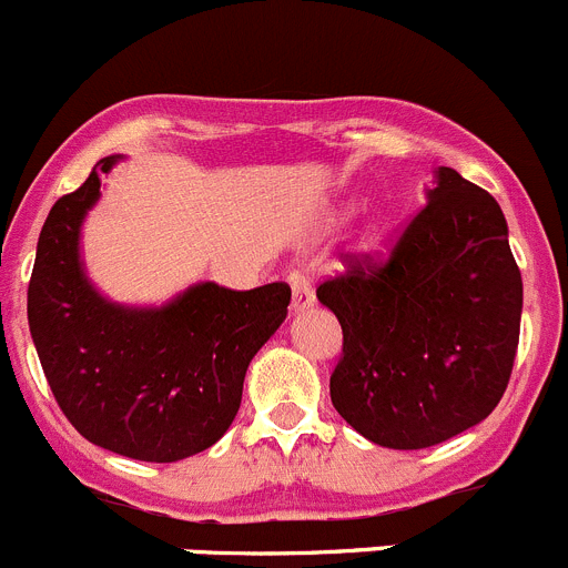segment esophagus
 Masks as SVG:
<instances>
[{
    "mask_svg": "<svg viewBox=\"0 0 568 568\" xmlns=\"http://www.w3.org/2000/svg\"><path fill=\"white\" fill-rule=\"evenodd\" d=\"M288 283H291V311L308 308L311 300H314V291H311V283L305 280V274L294 272L288 277Z\"/></svg>",
    "mask_w": 568,
    "mask_h": 568,
    "instance_id": "obj_1",
    "label": "esophagus"
}]
</instances>
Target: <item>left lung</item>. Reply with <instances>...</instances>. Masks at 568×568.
<instances>
[{
	"instance_id": "left-lung-1",
	"label": "left lung",
	"mask_w": 568,
	"mask_h": 568,
	"mask_svg": "<svg viewBox=\"0 0 568 568\" xmlns=\"http://www.w3.org/2000/svg\"><path fill=\"white\" fill-rule=\"evenodd\" d=\"M342 325L338 415L375 445L415 452L485 420L510 381L521 272L487 190L439 168L386 257L344 254L316 288Z\"/></svg>"
}]
</instances>
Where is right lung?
Listing matches in <instances>:
<instances>
[{"mask_svg":"<svg viewBox=\"0 0 568 568\" xmlns=\"http://www.w3.org/2000/svg\"><path fill=\"white\" fill-rule=\"evenodd\" d=\"M114 162L100 159L47 215L28 288L30 333L58 406L89 443L176 463L232 426L248 362L283 325L291 288L201 283L151 311L105 302L83 277L78 237Z\"/></svg>","mask_w":568,"mask_h":568,"instance_id":"add662e5","label":"right lung"}]
</instances>
